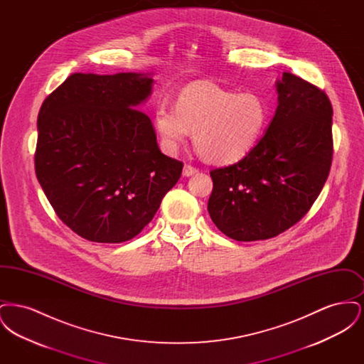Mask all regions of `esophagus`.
Listing matches in <instances>:
<instances>
[{
  "mask_svg": "<svg viewBox=\"0 0 364 364\" xmlns=\"http://www.w3.org/2000/svg\"><path fill=\"white\" fill-rule=\"evenodd\" d=\"M196 172H198V169H196L195 166H192L190 164H186V165H184V169H183V174H184V176L188 177V176H192V174H195Z\"/></svg>",
  "mask_w": 364,
  "mask_h": 364,
  "instance_id": "1",
  "label": "esophagus"
}]
</instances>
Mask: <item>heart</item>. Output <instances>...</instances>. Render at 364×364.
<instances>
[{
  "label": "heart",
  "instance_id": "heart-1",
  "mask_svg": "<svg viewBox=\"0 0 364 364\" xmlns=\"http://www.w3.org/2000/svg\"><path fill=\"white\" fill-rule=\"evenodd\" d=\"M269 107L259 95L239 94L198 83L187 87L177 107L161 104L156 125L165 146L174 150L193 134L199 154L215 164H232L247 156L269 124Z\"/></svg>",
  "mask_w": 364,
  "mask_h": 364
}]
</instances>
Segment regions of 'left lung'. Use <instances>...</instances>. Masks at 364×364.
<instances>
[{
	"instance_id": "8db88e82",
	"label": "left lung",
	"mask_w": 364,
	"mask_h": 364,
	"mask_svg": "<svg viewBox=\"0 0 364 364\" xmlns=\"http://www.w3.org/2000/svg\"><path fill=\"white\" fill-rule=\"evenodd\" d=\"M266 134L239 162L210 172L208 210L228 237H276L311 208L333 159V107L323 90L284 72Z\"/></svg>"
}]
</instances>
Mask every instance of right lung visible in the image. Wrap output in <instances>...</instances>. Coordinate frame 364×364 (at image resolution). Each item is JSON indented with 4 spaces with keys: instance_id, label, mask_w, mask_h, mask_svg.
Segmentation results:
<instances>
[{
    "instance_id": "add662e5",
    "label": "right lung",
    "mask_w": 364,
    "mask_h": 364,
    "mask_svg": "<svg viewBox=\"0 0 364 364\" xmlns=\"http://www.w3.org/2000/svg\"><path fill=\"white\" fill-rule=\"evenodd\" d=\"M140 73H72L38 114L36 178L58 218L95 242L134 239L147 225L183 162L161 153Z\"/></svg>"
}]
</instances>
